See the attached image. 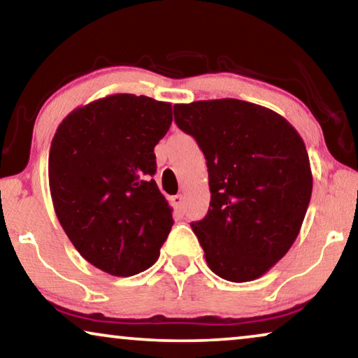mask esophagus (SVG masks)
Returning a JSON list of instances; mask_svg holds the SVG:
<instances>
[{"label": "esophagus", "mask_w": 358, "mask_h": 358, "mask_svg": "<svg viewBox=\"0 0 358 358\" xmlns=\"http://www.w3.org/2000/svg\"><path fill=\"white\" fill-rule=\"evenodd\" d=\"M171 203H173V207L176 210H182V205H184V195H174L173 199H171Z\"/></svg>", "instance_id": "1"}]
</instances>
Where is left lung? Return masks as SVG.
<instances>
[{"label":"left lung","instance_id":"8db88e82","mask_svg":"<svg viewBox=\"0 0 358 358\" xmlns=\"http://www.w3.org/2000/svg\"><path fill=\"white\" fill-rule=\"evenodd\" d=\"M208 168L207 217L190 223L212 272L229 282L262 277L288 252L310 205L305 141L285 117L239 99L174 106Z\"/></svg>","mask_w":358,"mask_h":358}]
</instances>
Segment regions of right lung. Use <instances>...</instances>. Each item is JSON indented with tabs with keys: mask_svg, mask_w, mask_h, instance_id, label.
I'll use <instances>...</instances> for the list:
<instances>
[{
	"mask_svg": "<svg viewBox=\"0 0 358 358\" xmlns=\"http://www.w3.org/2000/svg\"><path fill=\"white\" fill-rule=\"evenodd\" d=\"M169 102L110 94L76 107L58 125L48 185L63 231L92 266L130 277L153 266L173 208L151 176L169 130Z\"/></svg>",
	"mask_w": 358,
	"mask_h": 358,
	"instance_id": "add662e5",
	"label": "right lung"
}]
</instances>
